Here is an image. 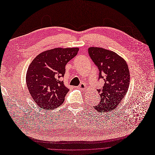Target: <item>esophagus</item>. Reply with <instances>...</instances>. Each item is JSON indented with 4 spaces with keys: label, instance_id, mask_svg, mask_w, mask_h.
Listing matches in <instances>:
<instances>
[{
    "label": "esophagus",
    "instance_id": "obj_1",
    "mask_svg": "<svg viewBox=\"0 0 155 155\" xmlns=\"http://www.w3.org/2000/svg\"><path fill=\"white\" fill-rule=\"evenodd\" d=\"M79 88L80 89H83V90H84L85 88H86V85H85V84H84V83H81L80 84V85H79Z\"/></svg>",
    "mask_w": 155,
    "mask_h": 155
}]
</instances>
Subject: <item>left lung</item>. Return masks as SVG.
I'll return each instance as SVG.
<instances>
[{
	"label": "left lung",
	"mask_w": 155,
	"mask_h": 155,
	"mask_svg": "<svg viewBox=\"0 0 155 155\" xmlns=\"http://www.w3.org/2000/svg\"><path fill=\"white\" fill-rule=\"evenodd\" d=\"M88 53L98 68V79L104 82L103 88L97 89L101 101L94 108L99 112L107 113L117 108L129 89V67L123 58L113 51L89 48Z\"/></svg>",
	"instance_id": "8db88e82"
}]
</instances>
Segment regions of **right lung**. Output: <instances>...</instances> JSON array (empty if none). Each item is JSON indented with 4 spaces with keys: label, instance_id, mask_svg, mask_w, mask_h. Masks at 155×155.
Segmentation results:
<instances>
[{
    "label": "right lung",
    "instance_id": "1",
    "mask_svg": "<svg viewBox=\"0 0 155 155\" xmlns=\"http://www.w3.org/2000/svg\"><path fill=\"white\" fill-rule=\"evenodd\" d=\"M78 48H56L38 54L26 73V85L30 95L42 109L51 110L61 105L69 89L63 78L65 66L77 54Z\"/></svg>",
    "mask_w": 155,
    "mask_h": 155
}]
</instances>
